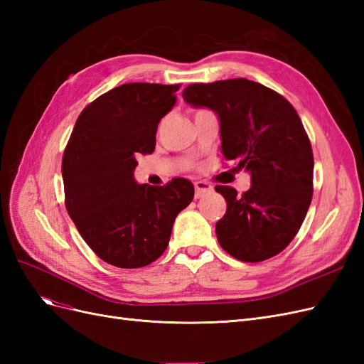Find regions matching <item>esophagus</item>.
<instances>
[{"mask_svg":"<svg viewBox=\"0 0 364 364\" xmlns=\"http://www.w3.org/2000/svg\"><path fill=\"white\" fill-rule=\"evenodd\" d=\"M194 188H196V199H200V197H203L205 194H209L214 191V186L211 183L203 182V181L196 182Z\"/></svg>","mask_w":364,"mask_h":364,"instance_id":"34e87169","label":"esophagus"}]
</instances>
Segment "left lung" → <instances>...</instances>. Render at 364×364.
<instances>
[{
  "label": "left lung",
  "instance_id": "obj_1",
  "mask_svg": "<svg viewBox=\"0 0 364 364\" xmlns=\"http://www.w3.org/2000/svg\"><path fill=\"white\" fill-rule=\"evenodd\" d=\"M182 97L213 109L225 159L250 173L252 186L241 196L232 186H215L228 203L215 225L220 246L245 262L278 255L301 229L313 197L311 142L296 109L247 79L193 83Z\"/></svg>",
  "mask_w": 364,
  "mask_h": 364
}]
</instances>
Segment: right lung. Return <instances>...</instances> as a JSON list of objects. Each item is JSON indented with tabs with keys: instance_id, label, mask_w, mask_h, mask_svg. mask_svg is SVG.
<instances>
[{
	"instance_id": "1",
	"label": "right lung",
	"mask_w": 364,
	"mask_h": 364,
	"mask_svg": "<svg viewBox=\"0 0 364 364\" xmlns=\"http://www.w3.org/2000/svg\"><path fill=\"white\" fill-rule=\"evenodd\" d=\"M178 90L159 83L114 87L83 109L63 151L67 211L86 245L115 267L156 261L168 246L174 218L194 197L188 179L164 186L134 179L136 158L155 150L158 124Z\"/></svg>"
}]
</instances>
